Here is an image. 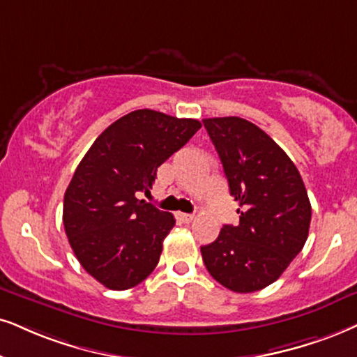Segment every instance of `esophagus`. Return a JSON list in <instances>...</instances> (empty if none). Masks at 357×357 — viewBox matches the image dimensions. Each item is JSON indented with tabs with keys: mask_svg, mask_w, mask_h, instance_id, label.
Instances as JSON below:
<instances>
[{
	"mask_svg": "<svg viewBox=\"0 0 357 357\" xmlns=\"http://www.w3.org/2000/svg\"><path fill=\"white\" fill-rule=\"evenodd\" d=\"M178 218L179 220H183L184 224H189L194 220V214H186V212H178Z\"/></svg>",
	"mask_w": 357,
	"mask_h": 357,
	"instance_id": "esophagus-1",
	"label": "esophagus"
}]
</instances>
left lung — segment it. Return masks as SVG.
Wrapping results in <instances>:
<instances>
[{
	"label": "left lung",
	"instance_id": "left-lung-1",
	"mask_svg": "<svg viewBox=\"0 0 357 357\" xmlns=\"http://www.w3.org/2000/svg\"><path fill=\"white\" fill-rule=\"evenodd\" d=\"M222 161L231 196L242 209L238 225H224L201 247L212 278L237 293L268 287L285 272L308 238L311 204L303 179L264 130L238 116L204 119Z\"/></svg>",
	"mask_w": 357,
	"mask_h": 357
}]
</instances>
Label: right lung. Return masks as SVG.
I'll return each mask as SVG.
<instances>
[{
	"instance_id": "add662e5",
	"label": "right lung",
	"mask_w": 357,
	"mask_h": 357,
	"mask_svg": "<svg viewBox=\"0 0 357 357\" xmlns=\"http://www.w3.org/2000/svg\"><path fill=\"white\" fill-rule=\"evenodd\" d=\"M199 128L194 119L143 108L114 121L85 153L62 220L80 265L103 287L128 290L155 270L176 220L137 194L148 192L158 168Z\"/></svg>"
}]
</instances>
